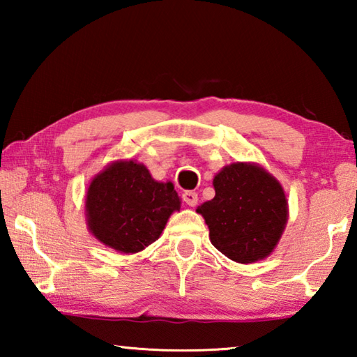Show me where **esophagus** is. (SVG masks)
I'll return each mask as SVG.
<instances>
[{
	"instance_id": "1",
	"label": "esophagus",
	"mask_w": 357,
	"mask_h": 357,
	"mask_svg": "<svg viewBox=\"0 0 357 357\" xmlns=\"http://www.w3.org/2000/svg\"><path fill=\"white\" fill-rule=\"evenodd\" d=\"M183 202L185 203V204H189V206H197V203H198V195L195 192H192V190H189V192H184L183 193Z\"/></svg>"
}]
</instances>
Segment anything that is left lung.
<instances>
[{
    "label": "left lung",
    "mask_w": 357,
    "mask_h": 357,
    "mask_svg": "<svg viewBox=\"0 0 357 357\" xmlns=\"http://www.w3.org/2000/svg\"><path fill=\"white\" fill-rule=\"evenodd\" d=\"M215 197L198 206L217 250L236 263L269 257L288 220L282 185L263 167L247 162L223 167L214 176Z\"/></svg>",
    "instance_id": "8db88e82"
}]
</instances>
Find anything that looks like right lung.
Returning <instances> with one entry per match:
<instances>
[{"label": "right lung", "mask_w": 357, "mask_h": 357, "mask_svg": "<svg viewBox=\"0 0 357 357\" xmlns=\"http://www.w3.org/2000/svg\"><path fill=\"white\" fill-rule=\"evenodd\" d=\"M84 208L96 239L116 252L137 253L159 239L181 200L172 183L153 179L143 164L116 160L96 174Z\"/></svg>", "instance_id": "right-lung-1"}]
</instances>
